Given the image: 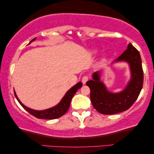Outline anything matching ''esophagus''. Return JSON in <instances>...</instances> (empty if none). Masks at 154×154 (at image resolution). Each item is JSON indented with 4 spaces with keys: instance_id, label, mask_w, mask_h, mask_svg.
Segmentation results:
<instances>
[{
    "instance_id": "1",
    "label": "esophagus",
    "mask_w": 154,
    "mask_h": 154,
    "mask_svg": "<svg viewBox=\"0 0 154 154\" xmlns=\"http://www.w3.org/2000/svg\"><path fill=\"white\" fill-rule=\"evenodd\" d=\"M88 79H89V78L87 75H84V76L82 78V82H83V84H85L86 82L88 81Z\"/></svg>"
}]
</instances>
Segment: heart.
I'll return each instance as SVG.
<instances>
[{"instance_id": "obj_1", "label": "heart", "mask_w": 154, "mask_h": 154, "mask_svg": "<svg viewBox=\"0 0 154 154\" xmlns=\"http://www.w3.org/2000/svg\"><path fill=\"white\" fill-rule=\"evenodd\" d=\"M96 52V51H94V52Z\"/></svg>"}]
</instances>
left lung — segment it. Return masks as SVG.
Here are the masks:
<instances>
[{"instance_id":"obj_1","label":"left lung","mask_w":154,"mask_h":154,"mask_svg":"<svg viewBox=\"0 0 154 154\" xmlns=\"http://www.w3.org/2000/svg\"><path fill=\"white\" fill-rule=\"evenodd\" d=\"M128 63L131 78L125 89L113 93L109 92L100 80V71L92 74V80L86 83L90 89V100L92 106L100 113L111 115L128 110L140 95L144 82V73L140 54L131 43L114 62Z\"/></svg>"}]
</instances>
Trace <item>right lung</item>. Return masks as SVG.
<instances>
[{
  "label": "right lung",
  "mask_w": 154,
  "mask_h": 154,
  "mask_svg": "<svg viewBox=\"0 0 154 154\" xmlns=\"http://www.w3.org/2000/svg\"><path fill=\"white\" fill-rule=\"evenodd\" d=\"M35 38H33L32 41H30V43L29 44H30L31 42L35 41ZM82 85H83V84H82L81 82L78 83L76 85L73 86L70 90H69L68 91L66 92V93L65 94L64 97L62 99V100L60 101V102L58 104H57L56 106L52 107V108L45 109V110H43V111L34 110V109H30L29 108V107H26V106H24V105L22 103L20 102V100L18 99L15 92H14L17 100L19 103L21 104V106H22L25 110L28 111L29 113H31V115H33V116L37 118V119H49V120L56 119L61 116H62L64 115V113H66V111H68L69 106H70L71 99H72L75 92H77V90L82 87Z\"/></svg>",
  "instance_id": "right-lung-1"
}]
</instances>
